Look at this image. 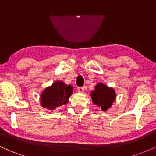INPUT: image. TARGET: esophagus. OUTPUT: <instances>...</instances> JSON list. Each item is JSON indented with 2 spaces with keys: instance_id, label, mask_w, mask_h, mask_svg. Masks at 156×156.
Masks as SVG:
<instances>
[{
  "instance_id": "1",
  "label": "esophagus",
  "mask_w": 156,
  "mask_h": 156,
  "mask_svg": "<svg viewBox=\"0 0 156 156\" xmlns=\"http://www.w3.org/2000/svg\"><path fill=\"white\" fill-rule=\"evenodd\" d=\"M84 88H85V87H78V92H83Z\"/></svg>"
}]
</instances>
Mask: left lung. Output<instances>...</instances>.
Listing matches in <instances>:
<instances>
[{"label": "left lung", "mask_w": 156, "mask_h": 156, "mask_svg": "<svg viewBox=\"0 0 156 156\" xmlns=\"http://www.w3.org/2000/svg\"><path fill=\"white\" fill-rule=\"evenodd\" d=\"M91 95L94 104L101 107L103 111H106L112 106L115 100L116 93L112 88H109L103 83H98Z\"/></svg>", "instance_id": "8db88e82"}]
</instances>
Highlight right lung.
I'll return each mask as SVG.
<instances>
[{
  "instance_id": "1",
  "label": "right lung",
  "mask_w": 156,
  "mask_h": 156,
  "mask_svg": "<svg viewBox=\"0 0 156 156\" xmlns=\"http://www.w3.org/2000/svg\"><path fill=\"white\" fill-rule=\"evenodd\" d=\"M72 93L73 87L71 86L65 85L62 81L55 82L42 93L41 104L44 108L53 110L56 107L67 104Z\"/></svg>"
}]
</instances>
